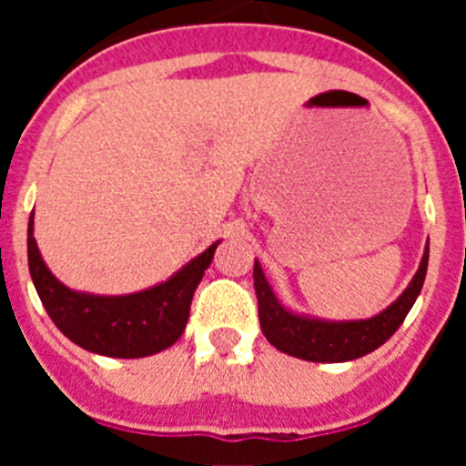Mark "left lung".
Returning <instances> with one entry per match:
<instances>
[{
    "label": "left lung",
    "mask_w": 466,
    "mask_h": 466,
    "mask_svg": "<svg viewBox=\"0 0 466 466\" xmlns=\"http://www.w3.org/2000/svg\"><path fill=\"white\" fill-rule=\"evenodd\" d=\"M427 261H430V245L425 247L415 278L392 306L371 319H357V322H324V319L294 315L279 306L268 279L263 275L261 263L254 261V289H257L258 322H261L263 336L279 352L306 361L360 360L387 343L392 339V333L401 327L422 289Z\"/></svg>",
    "instance_id": "1"
}]
</instances>
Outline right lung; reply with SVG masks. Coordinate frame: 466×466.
<instances>
[{
	"label": "right lung",
	"instance_id": "add662e5",
	"mask_svg": "<svg viewBox=\"0 0 466 466\" xmlns=\"http://www.w3.org/2000/svg\"><path fill=\"white\" fill-rule=\"evenodd\" d=\"M35 224H27V261L32 282L56 327L95 355L137 360L170 348L188 322L191 299L212 263L219 242L187 263L167 282L127 296H93L72 291L46 268L36 247Z\"/></svg>",
	"mask_w": 466,
	"mask_h": 466
}]
</instances>
